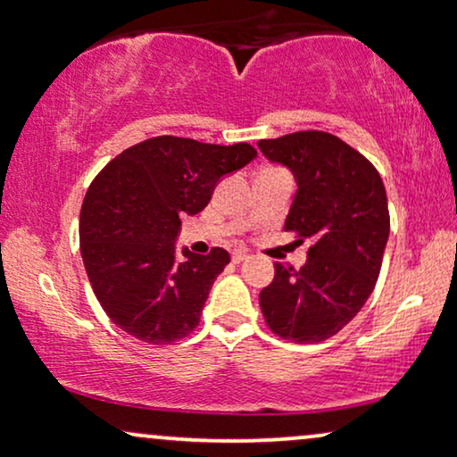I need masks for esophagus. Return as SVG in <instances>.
Wrapping results in <instances>:
<instances>
[{
	"label": "esophagus",
	"mask_w": 457,
	"mask_h": 457,
	"mask_svg": "<svg viewBox=\"0 0 457 457\" xmlns=\"http://www.w3.org/2000/svg\"><path fill=\"white\" fill-rule=\"evenodd\" d=\"M248 259V254L245 253V251H234L232 253V261L234 263H242V261H246Z\"/></svg>",
	"instance_id": "1"
}]
</instances>
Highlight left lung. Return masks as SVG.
Segmentation results:
<instances>
[{
  "label": "left lung",
  "mask_w": 457,
  "mask_h": 457,
  "mask_svg": "<svg viewBox=\"0 0 457 457\" xmlns=\"http://www.w3.org/2000/svg\"><path fill=\"white\" fill-rule=\"evenodd\" d=\"M257 145L295 175L284 229L313 240L301 270L276 263L261 312L278 337L320 343L361 312L378 279L391 232L385 184L366 156L332 133L296 131Z\"/></svg>",
  "instance_id": "obj_1"
}]
</instances>
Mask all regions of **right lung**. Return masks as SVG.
<instances>
[{"label":"right lung","mask_w":457,"mask_h":457,"mask_svg":"<svg viewBox=\"0 0 457 457\" xmlns=\"http://www.w3.org/2000/svg\"><path fill=\"white\" fill-rule=\"evenodd\" d=\"M251 144L161 136L131 145L97 173L79 221L81 257L108 318L137 340L167 345L198 326L229 253L181 248V217L209 204L225 175L246 167Z\"/></svg>","instance_id":"add662e5"}]
</instances>
